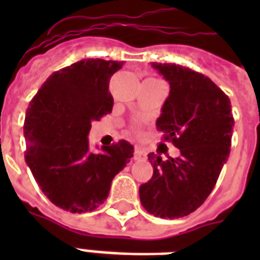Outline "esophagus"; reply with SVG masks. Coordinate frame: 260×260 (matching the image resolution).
Returning a JSON list of instances; mask_svg holds the SVG:
<instances>
[{
	"mask_svg": "<svg viewBox=\"0 0 260 260\" xmlns=\"http://www.w3.org/2000/svg\"><path fill=\"white\" fill-rule=\"evenodd\" d=\"M147 158L146 155V151L140 148V147H136L135 148V152H134V159L135 160H144Z\"/></svg>",
	"mask_w": 260,
	"mask_h": 260,
	"instance_id": "esophagus-1",
	"label": "esophagus"
}]
</instances>
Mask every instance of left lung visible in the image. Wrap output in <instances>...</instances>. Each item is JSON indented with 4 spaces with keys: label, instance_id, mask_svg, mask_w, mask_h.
I'll use <instances>...</instances> for the list:
<instances>
[{
    "label": "left lung",
    "instance_id": "8db88e82",
    "mask_svg": "<svg viewBox=\"0 0 260 260\" xmlns=\"http://www.w3.org/2000/svg\"><path fill=\"white\" fill-rule=\"evenodd\" d=\"M170 83L156 120L178 158L148 154L152 178L139 187L148 213L162 218L187 216L204 204L230 156L234 116L228 95L212 79L173 63H151Z\"/></svg>",
    "mask_w": 260,
    "mask_h": 260
}]
</instances>
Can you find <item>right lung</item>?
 Masks as SVG:
<instances>
[{
    "label": "right lung",
    "mask_w": 260,
    "mask_h": 260,
    "mask_svg": "<svg viewBox=\"0 0 260 260\" xmlns=\"http://www.w3.org/2000/svg\"><path fill=\"white\" fill-rule=\"evenodd\" d=\"M122 62L83 59L52 73L26 109V166L54 205L71 213L90 212L109 196L116 174L134 156L120 140L91 152V122L112 112L110 77Z\"/></svg>",
    "instance_id": "1"
}]
</instances>
